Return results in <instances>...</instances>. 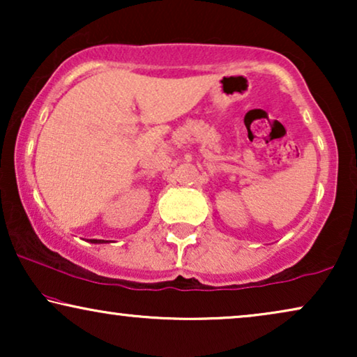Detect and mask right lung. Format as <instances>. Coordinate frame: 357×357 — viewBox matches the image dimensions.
Wrapping results in <instances>:
<instances>
[{
  "label": "right lung",
  "instance_id": "1",
  "mask_svg": "<svg viewBox=\"0 0 357 357\" xmlns=\"http://www.w3.org/2000/svg\"><path fill=\"white\" fill-rule=\"evenodd\" d=\"M89 242H92V243H104L105 241H97V238H91Z\"/></svg>",
  "mask_w": 357,
  "mask_h": 357
}]
</instances>
